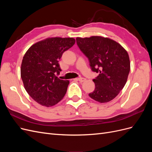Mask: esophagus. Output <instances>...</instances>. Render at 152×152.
I'll use <instances>...</instances> for the list:
<instances>
[{"instance_id": "obj_1", "label": "esophagus", "mask_w": 152, "mask_h": 152, "mask_svg": "<svg viewBox=\"0 0 152 152\" xmlns=\"http://www.w3.org/2000/svg\"><path fill=\"white\" fill-rule=\"evenodd\" d=\"M77 79V80H79L80 82H84L86 80L85 78H83V77H79V78H78V79Z\"/></svg>"}]
</instances>
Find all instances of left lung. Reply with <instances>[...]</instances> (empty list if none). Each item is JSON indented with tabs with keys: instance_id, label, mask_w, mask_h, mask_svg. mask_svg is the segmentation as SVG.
<instances>
[{
	"instance_id": "1",
	"label": "left lung",
	"mask_w": 152,
	"mask_h": 152,
	"mask_svg": "<svg viewBox=\"0 0 152 152\" xmlns=\"http://www.w3.org/2000/svg\"><path fill=\"white\" fill-rule=\"evenodd\" d=\"M80 50L88 58L91 70L99 73L93 82L90 98L99 103L114 99L125 86L130 71L127 52L115 41L102 37L76 39Z\"/></svg>"
}]
</instances>
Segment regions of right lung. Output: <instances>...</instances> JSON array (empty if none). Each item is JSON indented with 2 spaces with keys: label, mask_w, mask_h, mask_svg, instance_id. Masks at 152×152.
Here are the masks:
<instances>
[{
  "label": "right lung",
  "mask_w": 152,
  "mask_h": 152,
  "mask_svg": "<svg viewBox=\"0 0 152 152\" xmlns=\"http://www.w3.org/2000/svg\"><path fill=\"white\" fill-rule=\"evenodd\" d=\"M75 42L73 38H49L34 44L23 59L21 77L27 93L40 104L49 107L65 95L69 80L59 79V59Z\"/></svg>",
  "instance_id": "right-lung-1"
}]
</instances>
